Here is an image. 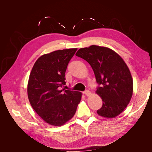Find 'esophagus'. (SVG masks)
Wrapping results in <instances>:
<instances>
[{
	"label": "esophagus",
	"mask_w": 152,
	"mask_h": 152,
	"mask_svg": "<svg viewBox=\"0 0 152 152\" xmlns=\"http://www.w3.org/2000/svg\"><path fill=\"white\" fill-rule=\"evenodd\" d=\"M84 94H85L86 96H89L91 95V92H90L89 91H88V90H87V91H84Z\"/></svg>",
	"instance_id": "34e87169"
}]
</instances>
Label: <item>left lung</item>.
<instances>
[{"label": "left lung", "instance_id": "1", "mask_svg": "<svg viewBox=\"0 0 152 152\" xmlns=\"http://www.w3.org/2000/svg\"><path fill=\"white\" fill-rule=\"evenodd\" d=\"M75 55L89 63L101 86L96 93L102 99L103 105L97 113L108 118L120 115L133 93L132 77L124 59L113 50L96 45L80 48Z\"/></svg>", "mask_w": 152, "mask_h": 152}]
</instances>
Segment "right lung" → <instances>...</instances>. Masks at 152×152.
<instances>
[{
  "mask_svg": "<svg viewBox=\"0 0 152 152\" xmlns=\"http://www.w3.org/2000/svg\"><path fill=\"white\" fill-rule=\"evenodd\" d=\"M77 48L58 50L38 58L30 72L27 93L31 107L49 125L61 126L74 116L82 94L61 89Z\"/></svg>",
  "mask_w": 152,
  "mask_h": 152,
  "instance_id": "right-lung-1",
  "label": "right lung"
}]
</instances>
